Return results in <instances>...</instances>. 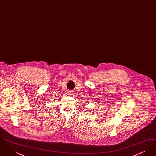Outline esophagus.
<instances>
[{
    "label": "esophagus",
    "instance_id": "34e87169",
    "mask_svg": "<svg viewBox=\"0 0 156 156\" xmlns=\"http://www.w3.org/2000/svg\"><path fill=\"white\" fill-rule=\"evenodd\" d=\"M68 94V95H73V92H72V91H69Z\"/></svg>",
    "mask_w": 156,
    "mask_h": 156
}]
</instances>
